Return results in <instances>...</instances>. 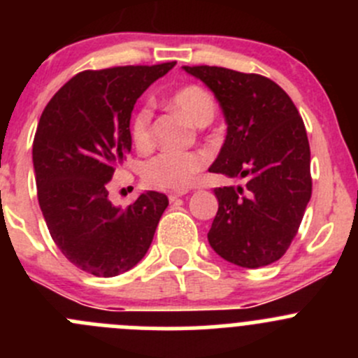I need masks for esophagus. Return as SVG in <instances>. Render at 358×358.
<instances>
[{
  "instance_id": "1",
  "label": "esophagus",
  "mask_w": 358,
  "mask_h": 358,
  "mask_svg": "<svg viewBox=\"0 0 358 358\" xmlns=\"http://www.w3.org/2000/svg\"><path fill=\"white\" fill-rule=\"evenodd\" d=\"M183 194H185V192H169L168 194V199L171 201V202H175L176 199H178V197H182Z\"/></svg>"
}]
</instances>
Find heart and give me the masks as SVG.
Returning <instances> with one entry per match:
<instances>
[{
  "label": "heart",
  "mask_w": 358,
  "mask_h": 358,
  "mask_svg": "<svg viewBox=\"0 0 358 358\" xmlns=\"http://www.w3.org/2000/svg\"><path fill=\"white\" fill-rule=\"evenodd\" d=\"M171 106L182 110L197 126L208 124L215 115V100L211 93L197 85H187L176 90L171 96ZM131 140L138 150H147L152 147V107L149 103L140 107L133 115ZM206 164H208V154L201 150H192V152L166 150L145 162L143 180L159 189L185 190Z\"/></svg>",
  "instance_id": "obj_1"
}]
</instances>
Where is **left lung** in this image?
Listing matches in <instances>:
<instances>
[{"mask_svg":"<svg viewBox=\"0 0 358 358\" xmlns=\"http://www.w3.org/2000/svg\"><path fill=\"white\" fill-rule=\"evenodd\" d=\"M222 106L227 138L209 168L244 187H218L211 248L234 265L258 268L282 258L312 197L305 124L272 79L216 66H183Z\"/></svg>","mask_w":358,"mask_h":358,"instance_id":"obj_1","label":"left lung"}]
</instances>
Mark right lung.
I'll list each match as a JSON object with an SVG mask.
<instances>
[{"instance_id": "right-lung-1", "label": "right lung", "mask_w": 358, "mask_h": 358, "mask_svg": "<svg viewBox=\"0 0 358 358\" xmlns=\"http://www.w3.org/2000/svg\"><path fill=\"white\" fill-rule=\"evenodd\" d=\"M176 62L83 71L52 96L32 143L38 201L53 243L72 265L114 277L145 256L164 194L150 190L126 209L107 182L131 152L129 119L138 96Z\"/></svg>"}]
</instances>
